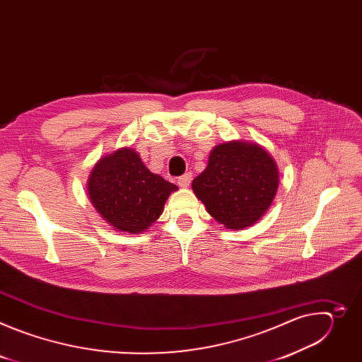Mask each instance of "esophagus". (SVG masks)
Instances as JSON below:
<instances>
[{"mask_svg":"<svg viewBox=\"0 0 362 362\" xmlns=\"http://www.w3.org/2000/svg\"><path fill=\"white\" fill-rule=\"evenodd\" d=\"M190 182H192V173H185L183 176H180L179 179H177V185L180 186V187H183V189H186V187H189V185H190Z\"/></svg>","mask_w":362,"mask_h":362,"instance_id":"1","label":"esophagus"}]
</instances>
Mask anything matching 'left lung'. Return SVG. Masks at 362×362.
Listing matches in <instances>:
<instances>
[{
    "label": "left lung",
    "mask_w": 362,
    "mask_h": 362,
    "mask_svg": "<svg viewBox=\"0 0 362 362\" xmlns=\"http://www.w3.org/2000/svg\"><path fill=\"white\" fill-rule=\"evenodd\" d=\"M279 186V170L264 146L230 140L211 150L206 169L192 189L208 214L226 229L242 230L271 208Z\"/></svg>",
    "instance_id": "8db88e82"
}]
</instances>
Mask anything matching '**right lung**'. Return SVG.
<instances>
[{"label":"right lung","mask_w":362,"mask_h":362,"mask_svg":"<svg viewBox=\"0 0 362 362\" xmlns=\"http://www.w3.org/2000/svg\"><path fill=\"white\" fill-rule=\"evenodd\" d=\"M176 190V185L151 173L133 147L105 154L87 180L97 214L115 230L129 235H139L156 222Z\"/></svg>","instance_id":"right-lung-1"}]
</instances>
